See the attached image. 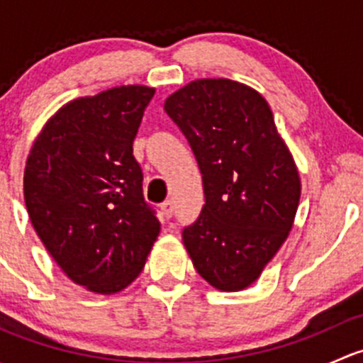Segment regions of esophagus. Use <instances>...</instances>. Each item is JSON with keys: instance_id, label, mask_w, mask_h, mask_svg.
<instances>
[{"instance_id": "esophagus-1", "label": "esophagus", "mask_w": 363, "mask_h": 363, "mask_svg": "<svg viewBox=\"0 0 363 363\" xmlns=\"http://www.w3.org/2000/svg\"><path fill=\"white\" fill-rule=\"evenodd\" d=\"M174 208H175V205L172 200H167V202L161 203V211H163V216L167 219H170L172 216H174Z\"/></svg>"}]
</instances>
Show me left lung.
Masks as SVG:
<instances>
[{"label":"left lung","mask_w":363,"mask_h":363,"mask_svg":"<svg viewBox=\"0 0 363 363\" xmlns=\"http://www.w3.org/2000/svg\"><path fill=\"white\" fill-rule=\"evenodd\" d=\"M202 172L205 205L182 230L196 272L221 291L259 277L286 240L300 200L294 156L265 98L230 79H199L164 101Z\"/></svg>","instance_id":"8db88e82"}]
</instances>
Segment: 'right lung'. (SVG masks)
I'll return each mask as SVG.
<instances>
[{"label": "right lung", "instance_id": "add662e5", "mask_svg": "<svg viewBox=\"0 0 363 363\" xmlns=\"http://www.w3.org/2000/svg\"><path fill=\"white\" fill-rule=\"evenodd\" d=\"M152 96V87L119 86L69 101L26 161L33 228L69 279L94 294H117L137 279L160 235L133 156Z\"/></svg>", "mask_w": 363, "mask_h": 363}]
</instances>
